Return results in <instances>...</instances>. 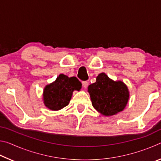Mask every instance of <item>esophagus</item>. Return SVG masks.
I'll return each instance as SVG.
<instances>
[{"instance_id": "obj_1", "label": "esophagus", "mask_w": 161, "mask_h": 161, "mask_svg": "<svg viewBox=\"0 0 161 161\" xmlns=\"http://www.w3.org/2000/svg\"><path fill=\"white\" fill-rule=\"evenodd\" d=\"M88 84H89V82L87 81H82V85H83L84 89H86L87 88V86H88Z\"/></svg>"}]
</instances>
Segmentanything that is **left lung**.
<instances>
[{"mask_svg": "<svg viewBox=\"0 0 161 161\" xmlns=\"http://www.w3.org/2000/svg\"><path fill=\"white\" fill-rule=\"evenodd\" d=\"M93 107L106 116L123 111L129 99L127 86L121 81H114L105 73L97 77L96 82L88 86Z\"/></svg>", "mask_w": 161, "mask_h": 161, "instance_id": "1", "label": "left lung"}]
</instances>
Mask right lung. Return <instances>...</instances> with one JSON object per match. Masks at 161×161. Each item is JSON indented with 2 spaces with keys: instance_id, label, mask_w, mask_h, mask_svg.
<instances>
[{
  "instance_id": "obj_1",
  "label": "right lung",
  "mask_w": 161,
  "mask_h": 161,
  "mask_svg": "<svg viewBox=\"0 0 161 161\" xmlns=\"http://www.w3.org/2000/svg\"><path fill=\"white\" fill-rule=\"evenodd\" d=\"M81 88V83L77 77L59 75L55 81L45 86L43 91L44 104L50 110H60L69 104L73 92L80 91Z\"/></svg>"
}]
</instances>
